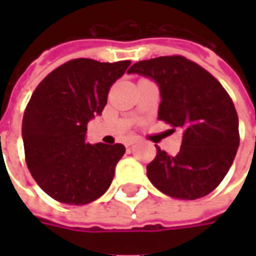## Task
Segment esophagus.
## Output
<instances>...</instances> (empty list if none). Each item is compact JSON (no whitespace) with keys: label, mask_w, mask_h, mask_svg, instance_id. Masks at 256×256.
Segmentation results:
<instances>
[{"label":"esophagus","mask_w":256,"mask_h":256,"mask_svg":"<svg viewBox=\"0 0 256 256\" xmlns=\"http://www.w3.org/2000/svg\"><path fill=\"white\" fill-rule=\"evenodd\" d=\"M137 141H138V140H137V138H128V141H126V146H132V145L136 144Z\"/></svg>","instance_id":"esophagus-1"}]
</instances>
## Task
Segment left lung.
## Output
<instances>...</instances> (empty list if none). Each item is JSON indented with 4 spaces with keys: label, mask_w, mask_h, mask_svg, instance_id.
I'll list each match as a JSON object with an SVG mask.
<instances>
[{
    "label": "left lung",
    "mask_w": 256,
    "mask_h": 256,
    "mask_svg": "<svg viewBox=\"0 0 256 256\" xmlns=\"http://www.w3.org/2000/svg\"><path fill=\"white\" fill-rule=\"evenodd\" d=\"M128 74L150 76L160 88L159 120L184 130L176 156L158 146L146 176L160 192L194 200L224 180L240 144L238 116L230 96L211 74L184 56H160L133 64Z\"/></svg>",
    "instance_id": "8db88e82"
}]
</instances>
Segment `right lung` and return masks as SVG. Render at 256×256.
Masks as SVG:
<instances>
[{
  "label": "right lung",
  "instance_id": "right-lung-1",
  "mask_svg": "<svg viewBox=\"0 0 256 256\" xmlns=\"http://www.w3.org/2000/svg\"><path fill=\"white\" fill-rule=\"evenodd\" d=\"M130 63L74 58L48 74L31 96L22 123L26 163L42 190L60 203L84 206L110 188L126 150L92 145L84 136Z\"/></svg>",
  "mask_w": 256,
  "mask_h": 256
}]
</instances>
